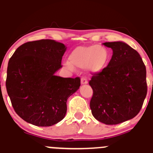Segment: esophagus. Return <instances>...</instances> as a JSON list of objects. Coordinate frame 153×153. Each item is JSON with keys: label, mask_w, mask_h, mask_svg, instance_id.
<instances>
[{"label": "esophagus", "mask_w": 153, "mask_h": 153, "mask_svg": "<svg viewBox=\"0 0 153 153\" xmlns=\"http://www.w3.org/2000/svg\"><path fill=\"white\" fill-rule=\"evenodd\" d=\"M81 84H88V81H87V78L83 77V78H81Z\"/></svg>", "instance_id": "1"}]
</instances>
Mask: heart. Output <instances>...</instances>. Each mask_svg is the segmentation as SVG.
Returning a JSON list of instances; mask_svg holds the SVG:
<instances>
[{
    "instance_id": "1",
    "label": "heart",
    "mask_w": 153,
    "mask_h": 153,
    "mask_svg": "<svg viewBox=\"0 0 153 153\" xmlns=\"http://www.w3.org/2000/svg\"><path fill=\"white\" fill-rule=\"evenodd\" d=\"M110 57L108 50L103 46H78L71 52L69 61L65 62V66L70 69H73V66L80 69L87 67L90 73L95 74L108 66Z\"/></svg>"
}]
</instances>
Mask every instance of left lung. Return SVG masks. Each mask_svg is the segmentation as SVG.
<instances>
[{
    "label": "left lung",
    "instance_id": "left-lung-1",
    "mask_svg": "<svg viewBox=\"0 0 153 153\" xmlns=\"http://www.w3.org/2000/svg\"><path fill=\"white\" fill-rule=\"evenodd\" d=\"M103 44L113 55L107 67L89 81L93 91L90 106L97 120L116 125L140 112L147 93L146 66L138 52L125 42Z\"/></svg>",
    "mask_w": 153,
    "mask_h": 153
}]
</instances>
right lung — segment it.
Returning a JSON list of instances; mask_svg holds the SVG:
<instances>
[{
    "instance_id": "1",
    "label": "right lung",
    "mask_w": 153,
    "mask_h": 153,
    "mask_svg": "<svg viewBox=\"0 0 153 153\" xmlns=\"http://www.w3.org/2000/svg\"><path fill=\"white\" fill-rule=\"evenodd\" d=\"M63 43L41 39L24 43L10 57L7 91L16 114L36 126H51L64 118L68 98L81 85L79 77L54 75L62 67Z\"/></svg>"
}]
</instances>
